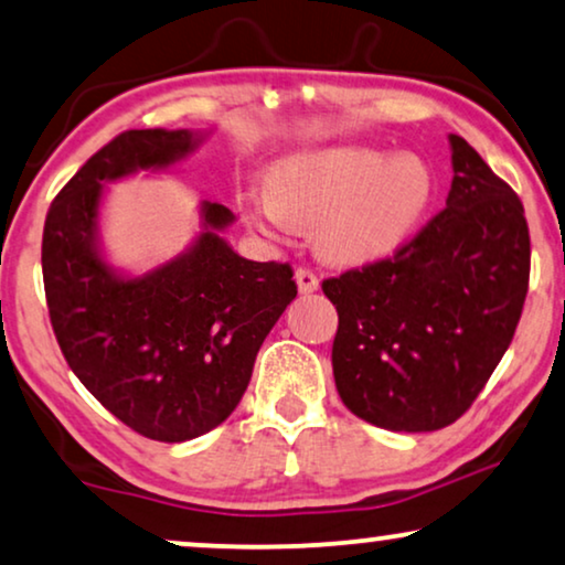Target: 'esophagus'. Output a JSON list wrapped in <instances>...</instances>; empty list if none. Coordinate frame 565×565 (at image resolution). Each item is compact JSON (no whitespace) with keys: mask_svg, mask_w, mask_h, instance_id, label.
Returning a JSON list of instances; mask_svg holds the SVG:
<instances>
[{"mask_svg":"<svg viewBox=\"0 0 565 565\" xmlns=\"http://www.w3.org/2000/svg\"><path fill=\"white\" fill-rule=\"evenodd\" d=\"M294 276H297V286H299L301 294H312V291L320 289V279H317V274L312 271V268L299 266L297 274H294Z\"/></svg>","mask_w":565,"mask_h":565,"instance_id":"34e87169","label":"esophagus"}]
</instances>
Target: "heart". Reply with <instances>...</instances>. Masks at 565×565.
Here are the masks:
<instances>
[{
  "label": "heart",
  "instance_id": "b5f03b06",
  "mask_svg": "<svg viewBox=\"0 0 565 565\" xmlns=\"http://www.w3.org/2000/svg\"><path fill=\"white\" fill-rule=\"evenodd\" d=\"M433 200L435 173L425 158L324 148L281 161L271 189H253L245 210L258 227L279 235H289L294 222L317 225L324 256L363 264L392 256L412 241Z\"/></svg>",
  "mask_w": 565,
  "mask_h": 565
}]
</instances>
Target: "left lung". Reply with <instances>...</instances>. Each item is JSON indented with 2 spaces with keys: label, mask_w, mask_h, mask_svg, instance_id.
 <instances>
[{
  "label": "left lung",
  "mask_w": 565,
  "mask_h": 565,
  "mask_svg": "<svg viewBox=\"0 0 565 565\" xmlns=\"http://www.w3.org/2000/svg\"><path fill=\"white\" fill-rule=\"evenodd\" d=\"M445 210L394 250L322 281L338 309L332 373L355 417L396 433L448 427L510 348L530 284L514 189L450 135Z\"/></svg>",
  "instance_id": "obj_1"
}]
</instances>
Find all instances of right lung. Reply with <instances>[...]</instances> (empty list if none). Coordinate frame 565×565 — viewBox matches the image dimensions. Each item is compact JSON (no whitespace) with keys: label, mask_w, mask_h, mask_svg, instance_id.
Instances as JSON below:
<instances>
[{"label":"right lung","mask_w":565,"mask_h":565,"mask_svg":"<svg viewBox=\"0 0 565 565\" xmlns=\"http://www.w3.org/2000/svg\"><path fill=\"white\" fill-rule=\"evenodd\" d=\"M196 138L125 130L55 194L43 227L45 305L61 353L102 407L142 438L181 443L225 423L258 348L297 297L289 264L241 258L220 237L233 212L204 202L194 248L142 279H120L94 248L105 181L166 169Z\"/></svg>","instance_id":"obj_1"}]
</instances>
